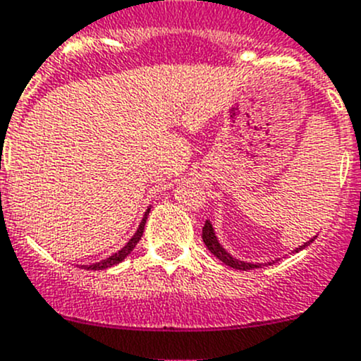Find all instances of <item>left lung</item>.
<instances>
[{
    "instance_id": "obj_1",
    "label": "left lung",
    "mask_w": 361,
    "mask_h": 361,
    "mask_svg": "<svg viewBox=\"0 0 361 361\" xmlns=\"http://www.w3.org/2000/svg\"><path fill=\"white\" fill-rule=\"evenodd\" d=\"M314 239H316V235L311 239V241L304 243V245H302L300 248H297L295 251L304 250L305 246L311 245V243L314 241ZM202 241H204V245H206V248L209 250L211 253H213L214 257L218 258V260H221V262H224V264H227L228 267H234V269H238V271H250V269H258L262 265V264H248V262L235 260V258L232 257V255H228L227 251L221 248L220 243H218V239H216V235H214V231H213V225H211V221H206V224H204V227H202ZM265 265H271V264H265Z\"/></svg>"
}]
</instances>
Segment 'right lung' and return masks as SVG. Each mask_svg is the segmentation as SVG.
Here are the masks:
<instances>
[{
  "instance_id": "obj_1",
  "label": "right lung",
  "mask_w": 361,
  "mask_h": 361,
  "mask_svg": "<svg viewBox=\"0 0 361 361\" xmlns=\"http://www.w3.org/2000/svg\"><path fill=\"white\" fill-rule=\"evenodd\" d=\"M148 213H150V207H148L147 213H145V216H143V220H141L140 227H137L136 234L129 239V243H127L122 250H118L116 253H113L110 258H106V260H101V262H97V264H92V265H82V267L87 269V271H101V269H108V267H113V265L120 264V262H122L123 258L130 253V251L136 248L137 243H140L141 235H143V231H145V224H147Z\"/></svg>"
}]
</instances>
